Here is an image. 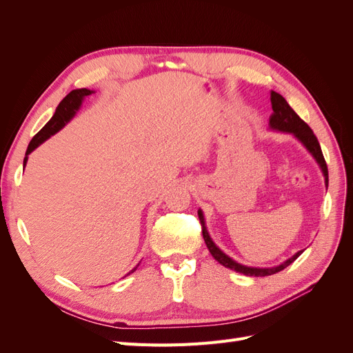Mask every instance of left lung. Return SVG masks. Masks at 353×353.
Masks as SVG:
<instances>
[{"instance_id":"left-lung-1","label":"left lung","mask_w":353,"mask_h":353,"mask_svg":"<svg viewBox=\"0 0 353 353\" xmlns=\"http://www.w3.org/2000/svg\"><path fill=\"white\" fill-rule=\"evenodd\" d=\"M271 104H272V114L270 117V130L271 131H276V132H285V134H292L296 140L301 143L306 150L311 153V156L315 159V162L318 163L319 169L324 175V181H325V187H328V169H327V163L324 160L323 152H321V145H319L315 134L312 132L311 128L307 126L306 122H303L299 114L290 108V104L285 101V99L283 95H280L279 92L271 91ZM199 218L201 222V232H203V239H205V243L208 245V249L210 252V254L215 258V261H218L221 265L225 266V268H230L236 272L249 275V276H268L272 274H276L283 271L284 268H287L288 265L293 263L299 256L303 253V250H299L297 253H294L292 258H288L287 261H284L280 265L275 266H270V268H256V266H248L239 263L237 261H234L232 258L227 253H223L218 245L215 244V241L212 240L210 234L206 228V221H205V215H203V210L199 209Z\"/></svg>"}]
</instances>
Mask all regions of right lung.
<instances>
[{"instance_id":"1","label":"right lung","mask_w":353,"mask_h":353,"mask_svg":"<svg viewBox=\"0 0 353 353\" xmlns=\"http://www.w3.org/2000/svg\"><path fill=\"white\" fill-rule=\"evenodd\" d=\"M94 92H95V91L87 90V88L73 90V91H70V92L66 95L65 99H63V100L60 101V104L57 105V109H56V113L52 114L51 119L46 123V126L42 128V130L30 140V143H29V145H28L26 154H25L23 168H25L26 163H28L29 154H30L32 152H34L35 148H38L42 143L47 141L51 135L57 134V132L61 130V128H65V126L73 119V116L77 114V112L81 109L82 101L85 100V97H88V95H91V94H94ZM138 265H140V263H138ZM138 265L135 266L134 270H131L130 272H128V274L134 272V271L138 268ZM128 274H126V275H128Z\"/></svg>"}]
</instances>
